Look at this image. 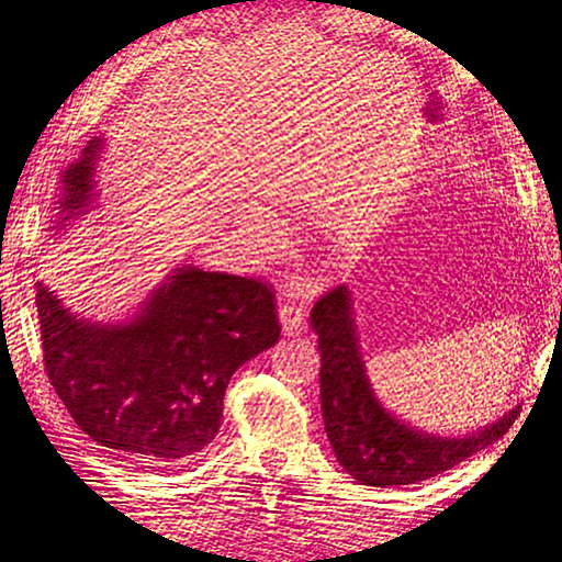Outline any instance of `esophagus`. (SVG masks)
Instances as JSON below:
<instances>
[{
	"label": "esophagus",
	"instance_id": "esophagus-1",
	"mask_svg": "<svg viewBox=\"0 0 562 562\" xmlns=\"http://www.w3.org/2000/svg\"><path fill=\"white\" fill-rule=\"evenodd\" d=\"M280 326L284 336H300V333L306 330V316L304 308L296 306L294 302H284L280 304Z\"/></svg>",
	"mask_w": 562,
	"mask_h": 562
}]
</instances>
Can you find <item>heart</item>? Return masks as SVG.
I'll list each match as a JSON object with an SVG mask.
<instances>
[{"label":"heart","mask_w":562,"mask_h":562,"mask_svg":"<svg viewBox=\"0 0 562 562\" xmlns=\"http://www.w3.org/2000/svg\"><path fill=\"white\" fill-rule=\"evenodd\" d=\"M246 236L250 246H254L256 250H260V254H268V250L274 248V234H272V226L262 220V217H256V220H248L246 224Z\"/></svg>","instance_id":"1"}]
</instances>
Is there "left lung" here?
I'll list each match as a JSON object with an SVG mask.
<instances>
[{"instance_id":"8db88e82","label":"left lung","mask_w":562,"mask_h":562,"mask_svg":"<svg viewBox=\"0 0 562 562\" xmlns=\"http://www.w3.org/2000/svg\"><path fill=\"white\" fill-rule=\"evenodd\" d=\"M312 328L321 350L326 435L342 469L362 485L391 487L435 479L495 445L517 420L519 405H512L497 420L471 432L441 435L405 423L389 411L367 374L355 294L348 284L316 302Z\"/></svg>"}]
</instances>
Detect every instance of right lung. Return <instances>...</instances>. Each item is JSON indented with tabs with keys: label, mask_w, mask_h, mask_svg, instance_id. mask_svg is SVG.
<instances>
[{
	"label": "right lung",
	"mask_w": 562,
	"mask_h": 562,
	"mask_svg": "<svg viewBox=\"0 0 562 562\" xmlns=\"http://www.w3.org/2000/svg\"><path fill=\"white\" fill-rule=\"evenodd\" d=\"M109 137L87 142L59 173L55 234L99 207ZM43 362L83 435L125 459L164 469L198 459L217 437L238 367L280 338L272 292L254 278L181 262L133 314L97 321L35 282Z\"/></svg>",
	"instance_id": "1"
}]
</instances>
